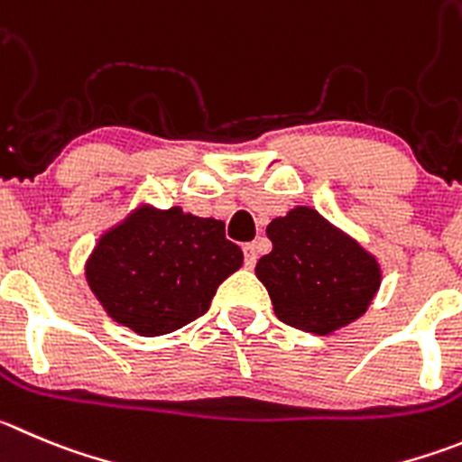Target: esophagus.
<instances>
[{
    "label": "esophagus",
    "mask_w": 462,
    "mask_h": 462,
    "mask_svg": "<svg viewBox=\"0 0 462 462\" xmlns=\"http://www.w3.org/2000/svg\"><path fill=\"white\" fill-rule=\"evenodd\" d=\"M244 260L248 269H253L257 262V244H245L244 245Z\"/></svg>",
    "instance_id": "esophagus-1"
}]
</instances>
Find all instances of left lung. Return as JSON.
<instances>
[{"mask_svg": "<svg viewBox=\"0 0 462 462\" xmlns=\"http://www.w3.org/2000/svg\"><path fill=\"white\" fill-rule=\"evenodd\" d=\"M266 236L273 251L260 257L255 273L280 321L328 335L367 312L381 287L378 262L319 211L296 207L273 218Z\"/></svg>", "mask_w": 462, "mask_h": 462, "instance_id": "left-lung-1", "label": "left lung"}]
</instances>
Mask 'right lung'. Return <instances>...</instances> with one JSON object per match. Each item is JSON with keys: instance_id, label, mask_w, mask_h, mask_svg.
<instances>
[{"instance_id": "obj_1", "label": "right lung", "mask_w": 462, "mask_h": 462, "mask_svg": "<svg viewBox=\"0 0 462 462\" xmlns=\"http://www.w3.org/2000/svg\"><path fill=\"white\" fill-rule=\"evenodd\" d=\"M241 264L223 221L141 207L100 236L86 280L114 321L157 337L202 317Z\"/></svg>"}]
</instances>
